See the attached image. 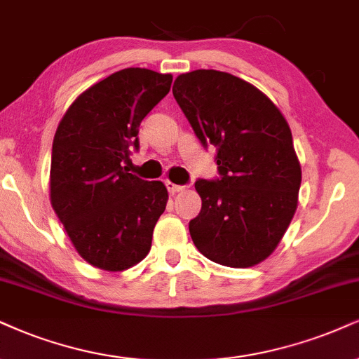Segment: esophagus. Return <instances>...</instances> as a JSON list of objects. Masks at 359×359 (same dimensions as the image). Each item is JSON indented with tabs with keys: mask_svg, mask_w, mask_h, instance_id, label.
<instances>
[{
	"mask_svg": "<svg viewBox=\"0 0 359 359\" xmlns=\"http://www.w3.org/2000/svg\"><path fill=\"white\" fill-rule=\"evenodd\" d=\"M166 188H168V191H170L171 194L180 193V191H183V189H184V187H180V184L171 183V181H166Z\"/></svg>",
	"mask_w": 359,
	"mask_h": 359,
	"instance_id": "1",
	"label": "esophagus"
}]
</instances>
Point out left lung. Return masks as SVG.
Instances as JSON below:
<instances>
[{
  "mask_svg": "<svg viewBox=\"0 0 359 359\" xmlns=\"http://www.w3.org/2000/svg\"><path fill=\"white\" fill-rule=\"evenodd\" d=\"M172 96L201 144L216 146L219 178L194 183V246L223 266H255L276 250L298 206L302 166L287 121L258 88L216 69L180 74Z\"/></svg>",
  "mask_w": 359,
  "mask_h": 359,
  "instance_id": "obj_1",
  "label": "left lung"
}]
</instances>
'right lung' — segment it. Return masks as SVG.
<instances>
[{"label": "right lung", "instance_id": "1", "mask_svg": "<svg viewBox=\"0 0 359 359\" xmlns=\"http://www.w3.org/2000/svg\"><path fill=\"white\" fill-rule=\"evenodd\" d=\"M172 76L146 68L109 74L78 96L53 140L50 200L83 259L123 271L151 250L168 201L161 181L128 172L143 118L170 93Z\"/></svg>", "mask_w": 359, "mask_h": 359}]
</instances>
